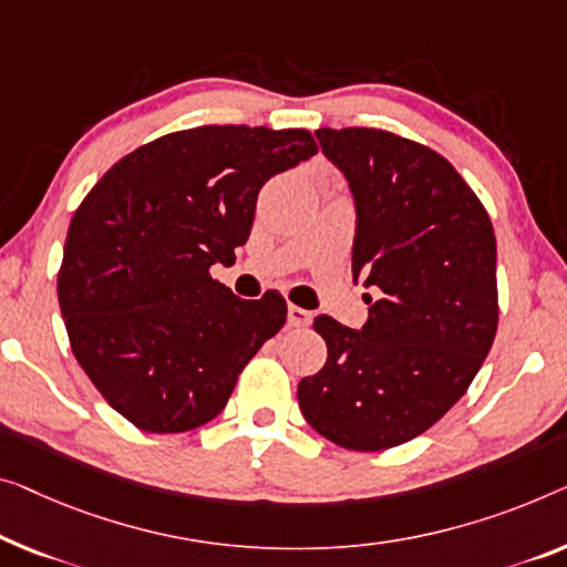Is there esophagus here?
<instances>
[{
  "label": "esophagus",
  "mask_w": 567,
  "mask_h": 567,
  "mask_svg": "<svg viewBox=\"0 0 567 567\" xmlns=\"http://www.w3.org/2000/svg\"><path fill=\"white\" fill-rule=\"evenodd\" d=\"M312 320V312L306 308H298V306H290L287 308V323L292 328H308Z\"/></svg>",
  "instance_id": "obj_1"
}]
</instances>
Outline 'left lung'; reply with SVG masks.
Returning a JSON list of instances; mask_svg holds the SVG:
<instances>
[{"label": "left lung", "mask_w": 567, "mask_h": 567, "mask_svg": "<svg viewBox=\"0 0 567 567\" xmlns=\"http://www.w3.org/2000/svg\"><path fill=\"white\" fill-rule=\"evenodd\" d=\"M357 203L353 280L382 298L361 331L312 320L326 367L300 379L310 427L349 451H386L433 427L473 382L499 326L496 239L484 203L443 155L400 134L318 130Z\"/></svg>", "instance_id": "obj_1"}]
</instances>
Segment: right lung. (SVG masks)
Segmentation results:
<instances>
[{"label": "right lung", "mask_w": 567, "mask_h": 567, "mask_svg": "<svg viewBox=\"0 0 567 567\" xmlns=\"http://www.w3.org/2000/svg\"><path fill=\"white\" fill-rule=\"evenodd\" d=\"M316 152L308 130L196 126L124 155L75 208L58 272L68 341L134 427L214 420L285 326L280 292L241 300L210 267L247 244L261 185Z\"/></svg>", "instance_id": "1"}]
</instances>
